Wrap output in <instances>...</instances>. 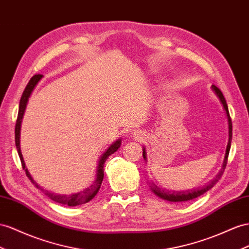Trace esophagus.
<instances>
[{
	"instance_id": "34e87169",
	"label": "esophagus",
	"mask_w": 249,
	"mask_h": 249,
	"mask_svg": "<svg viewBox=\"0 0 249 249\" xmlns=\"http://www.w3.org/2000/svg\"><path fill=\"white\" fill-rule=\"evenodd\" d=\"M133 138L139 140V139L142 138V136H141V133H140V132H136V131H135V132H133Z\"/></svg>"
}]
</instances>
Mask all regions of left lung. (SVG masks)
<instances>
[{"label":"left lung","mask_w":249,"mask_h":249,"mask_svg":"<svg viewBox=\"0 0 249 249\" xmlns=\"http://www.w3.org/2000/svg\"><path fill=\"white\" fill-rule=\"evenodd\" d=\"M213 91L215 93L216 97L219 98L221 104L223 105V108H224L225 113H226V117H227V121H228V143H227V147H226V152H225V157H224V161H223V165H222V168L219 171V174L215 176V178L213 180L210 181L207 185L200 187V188H194V189H188V190H183V191H177V190H170V189H165L162 188L160 186H158L155 182H150L149 183V187L152 190V193L155 195H157L159 197H161L163 200H166L169 202H186V201H190V200H194L196 197L202 196L203 194H205L206 191H208L210 188L213 187L214 184L218 182L221 177L224 173L225 167H226V164H227V158H228V154H229V150H231V139H232V124H231V116H229V112H228V107L226 104V101L224 95H223L222 91L220 89L213 85L212 86ZM143 158L145 161H147V157H146V150L145 147H143Z\"/></svg>","instance_id":"obj_1"}]
</instances>
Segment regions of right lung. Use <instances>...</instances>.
Instances as JSON below:
<instances>
[{"instance_id":"obj_1","label":"right lung","mask_w":249,"mask_h":249,"mask_svg":"<svg viewBox=\"0 0 249 249\" xmlns=\"http://www.w3.org/2000/svg\"><path fill=\"white\" fill-rule=\"evenodd\" d=\"M42 78H43L42 74H35L33 78L30 79V81L28 82V84H27L26 88H25V90H24V92L22 94V98L20 100V105H18V119H17V124H16V130H15L16 146H17L18 154V157H20V160H21V163H22V167L25 170V173H26V176L28 177V179L31 181V183H33L36 188L41 189L43 193L49 197V199H52L53 201H54L56 203L63 204V205H68V206L81 205V204H85V203L89 202L90 200H92L93 197L95 196V195L99 193V190H100L101 185H102V181H103V178H104V163L108 159V157H109L112 154H114V152H116L120 148L121 142H122V140L118 139L117 141L113 142L109 146V147H108L105 150L104 154L102 155V157L100 158V160H99L98 168H97V175H95V180L91 184V185L89 186V187H87L86 189L80 191V193L72 194V195H59V194H54V193H52V191H48L46 189L42 188L39 185V184H37L34 180V178L31 177L28 169L26 168V165H25L24 159H23L22 152H21V146H20L21 124H22L24 112H25V109H26V106H27V103H28L29 97L31 95V92L34 91L35 87L36 86V84L40 82V80Z\"/></svg>"}]
</instances>
